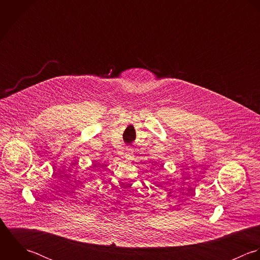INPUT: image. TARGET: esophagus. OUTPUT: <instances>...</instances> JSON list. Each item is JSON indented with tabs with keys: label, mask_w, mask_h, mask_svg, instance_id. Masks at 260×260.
Returning <instances> with one entry per match:
<instances>
[{
	"label": "esophagus",
	"mask_w": 260,
	"mask_h": 260,
	"mask_svg": "<svg viewBox=\"0 0 260 260\" xmlns=\"http://www.w3.org/2000/svg\"><path fill=\"white\" fill-rule=\"evenodd\" d=\"M124 157L126 159H133L134 158V150L132 148H126L125 150V154H124Z\"/></svg>",
	"instance_id": "esophagus-1"
}]
</instances>
